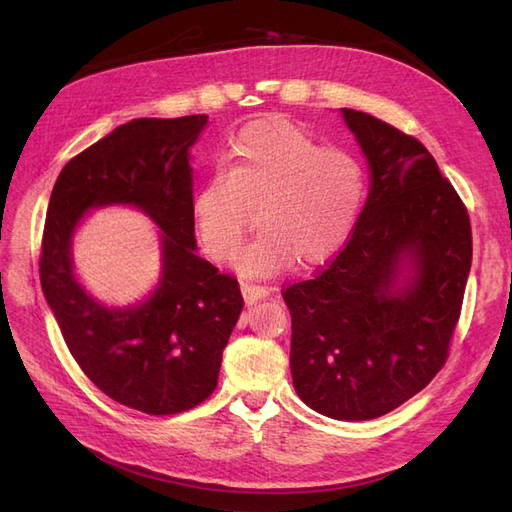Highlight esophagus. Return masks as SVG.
I'll return each instance as SVG.
<instances>
[{"mask_svg":"<svg viewBox=\"0 0 512 512\" xmlns=\"http://www.w3.org/2000/svg\"><path fill=\"white\" fill-rule=\"evenodd\" d=\"M241 292H243V299H245L247 307L256 305L258 301H262L269 294V290L265 286H258L252 282H241Z\"/></svg>","mask_w":512,"mask_h":512,"instance_id":"obj_1","label":"esophagus"}]
</instances>
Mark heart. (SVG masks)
I'll list each match as a JSON object with an SVG mask.
<instances>
[{"mask_svg": "<svg viewBox=\"0 0 512 512\" xmlns=\"http://www.w3.org/2000/svg\"><path fill=\"white\" fill-rule=\"evenodd\" d=\"M365 198L352 153L322 147L286 119H262L232 141L220 168L194 196L198 239L218 260L237 254L256 224L262 232L241 256L247 273L273 275L294 260L316 267L346 245Z\"/></svg>", "mask_w": 512, "mask_h": 512, "instance_id": "1", "label": "heart"}]
</instances>
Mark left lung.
Returning a JSON list of instances; mask_svg holds the SVG:
<instances>
[{
    "instance_id": "obj_1",
    "label": "left lung",
    "mask_w": 512,
    "mask_h": 512,
    "mask_svg": "<svg viewBox=\"0 0 512 512\" xmlns=\"http://www.w3.org/2000/svg\"><path fill=\"white\" fill-rule=\"evenodd\" d=\"M371 188L346 245L312 280L284 286L299 397L337 421H369L421 393L444 367L472 265L463 200L421 141L344 108ZM413 282L395 289L400 260Z\"/></svg>"
}]
</instances>
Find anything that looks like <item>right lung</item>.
Wrapping results in <instances>:
<instances>
[{
	"mask_svg": "<svg viewBox=\"0 0 512 512\" xmlns=\"http://www.w3.org/2000/svg\"><path fill=\"white\" fill-rule=\"evenodd\" d=\"M205 123L207 115H188L115 128L61 170L42 232V292L74 361L104 395L153 416L190 410L215 391L243 309L237 277L196 256L188 149ZM113 202L141 206L165 230L161 286L128 310L96 304L71 273L75 224Z\"/></svg>",
	"mask_w": 512,
	"mask_h": 512,
	"instance_id": "obj_1",
	"label": "right lung"
}]
</instances>
